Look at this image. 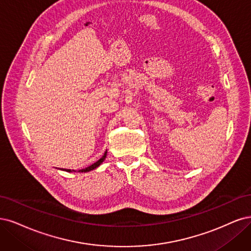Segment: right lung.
Listing matches in <instances>:
<instances>
[{"mask_svg":"<svg viewBox=\"0 0 251 251\" xmlns=\"http://www.w3.org/2000/svg\"><path fill=\"white\" fill-rule=\"evenodd\" d=\"M106 154H107V152H105L104 153V155L98 160V161H96L95 164H93V165H91L90 167H87V168H85V169H82V170H79L78 172H88V171H92V170H94V169H96L97 167H99L102 163H103V160L105 159V157H106ZM66 171H69V172H71V170H66Z\"/></svg>","mask_w":251,"mask_h":251,"instance_id":"right-lung-1","label":"right lung"}]
</instances>
